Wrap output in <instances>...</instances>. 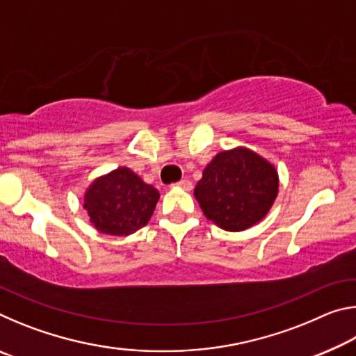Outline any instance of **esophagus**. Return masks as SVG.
<instances>
[{
  "mask_svg": "<svg viewBox=\"0 0 356 356\" xmlns=\"http://www.w3.org/2000/svg\"><path fill=\"white\" fill-rule=\"evenodd\" d=\"M176 186H179V188H184L186 191H190L193 188V184L190 182L188 179H182V180H180V182L176 184Z\"/></svg>",
  "mask_w": 356,
  "mask_h": 356,
  "instance_id": "34e87169",
  "label": "esophagus"
}]
</instances>
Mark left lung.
<instances>
[{
    "mask_svg": "<svg viewBox=\"0 0 356 356\" xmlns=\"http://www.w3.org/2000/svg\"><path fill=\"white\" fill-rule=\"evenodd\" d=\"M278 195V174L250 149L220 152L195 188L204 215L225 231L238 232L261 221Z\"/></svg>",
    "mask_w": 356,
    "mask_h": 356,
    "instance_id": "left-lung-1",
    "label": "left lung"
}]
</instances>
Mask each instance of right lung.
I'll list each match as a JSON object with an SVG mask.
<instances>
[{
	"label": "right lung",
	"instance_id": "obj_1",
	"mask_svg": "<svg viewBox=\"0 0 356 356\" xmlns=\"http://www.w3.org/2000/svg\"><path fill=\"white\" fill-rule=\"evenodd\" d=\"M160 193L129 168H118L89 186L84 209L95 229L110 236H129L146 226Z\"/></svg>",
	"mask_w": 356,
	"mask_h": 356
}]
</instances>
